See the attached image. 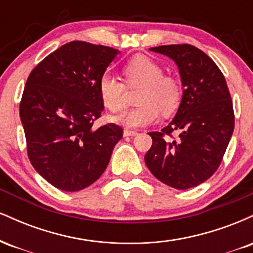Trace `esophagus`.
<instances>
[{"mask_svg":"<svg viewBox=\"0 0 253 253\" xmlns=\"http://www.w3.org/2000/svg\"><path fill=\"white\" fill-rule=\"evenodd\" d=\"M138 134V132H136V130H134V129H125L124 130V135L125 136H133V135H136Z\"/></svg>","mask_w":253,"mask_h":253,"instance_id":"esophagus-1","label":"esophagus"}]
</instances>
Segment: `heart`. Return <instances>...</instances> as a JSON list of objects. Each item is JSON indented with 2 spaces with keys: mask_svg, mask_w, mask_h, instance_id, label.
<instances>
[{
  "mask_svg": "<svg viewBox=\"0 0 253 253\" xmlns=\"http://www.w3.org/2000/svg\"><path fill=\"white\" fill-rule=\"evenodd\" d=\"M125 83L109 74L98 80V91L104 106L112 112H120L126 104L127 89H138L135 108L124 113L117 121L127 127H140L158 120L159 110L164 115L172 114L182 98L179 81L163 75V69L149 57L136 56L124 68Z\"/></svg>",
  "mask_w": 253,
  "mask_h": 253,
  "instance_id": "obj_1",
  "label": "heart"
}]
</instances>
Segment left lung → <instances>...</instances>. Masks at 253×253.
Masks as SVG:
<instances>
[{"label": "left lung", "mask_w": 253, "mask_h": 253, "mask_svg": "<svg viewBox=\"0 0 253 253\" xmlns=\"http://www.w3.org/2000/svg\"><path fill=\"white\" fill-rule=\"evenodd\" d=\"M150 50L176 63L184 89L173 120L159 132L149 133L152 146L145 163L161 182L189 189L207 181L221 164L234 129L231 94L216 64L195 46L181 43Z\"/></svg>", "instance_id": "1"}]
</instances>
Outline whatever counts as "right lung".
<instances>
[{"instance_id": "add662e5", "label": "right lung", "mask_w": 253, "mask_h": 253, "mask_svg": "<svg viewBox=\"0 0 253 253\" xmlns=\"http://www.w3.org/2000/svg\"><path fill=\"white\" fill-rule=\"evenodd\" d=\"M119 53L115 48L70 42L42 59L27 78L20 102L27 155L40 176L64 191L100 178L124 129H95L103 101L98 80Z\"/></svg>"}]
</instances>
